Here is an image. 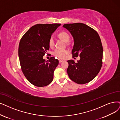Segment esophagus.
I'll return each instance as SVG.
<instances>
[{"mask_svg":"<svg viewBox=\"0 0 120 120\" xmlns=\"http://www.w3.org/2000/svg\"><path fill=\"white\" fill-rule=\"evenodd\" d=\"M63 61H64V60H59V63H62V62H63Z\"/></svg>","mask_w":120,"mask_h":120,"instance_id":"esophagus-1","label":"esophagus"}]
</instances>
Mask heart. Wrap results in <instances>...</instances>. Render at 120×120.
I'll use <instances>...</instances> for the list:
<instances>
[{
	"mask_svg": "<svg viewBox=\"0 0 120 120\" xmlns=\"http://www.w3.org/2000/svg\"><path fill=\"white\" fill-rule=\"evenodd\" d=\"M59 37L61 39L64 41L65 42H68L69 40V35L65 31H61L58 34ZM49 45L50 47H52L54 46V38L51 36L49 40ZM68 50H61V49H56L53 52L52 54L56 57H59L60 59H63L65 56L68 53Z\"/></svg>",
	"mask_w": 120,
	"mask_h": 120,
	"instance_id": "obj_1",
	"label": "heart"
}]
</instances>
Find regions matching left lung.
<instances>
[{"mask_svg": "<svg viewBox=\"0 0 120 120\" xmlns=\"http://www.w3.org/2000/svg\"><path fill=\"white\" fill-rule=\"evenodd\" d=\"M74 38L73 57L80 56L77 63L69 60L67 72L71 80L84 84L94 79L102 65L103 48L100 37L94 29L83 23L64 24Z\"/></svg>", "mask_w": 120, "mask_h": 120, "instance_id": "obj_1", "label": "left lung"}]
</instances>
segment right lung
Here are the masks:
<instances>
[{
	"label": "right lung",
	"mask_w": 120,
	"mask_h": 120,
	"mask_svg": "<svg viewBox=\"0 0 120 120\" xmlns=\"http://www.w3.org/2000/svg\"><path fill=\"white\" fill-rule=\"evenodd\" d=\"M60 25L37 24L25 33L20 41L18 54L22 72L26 79L36 87H45L53 80L59 60L52 56L46 61L43 56L49 50V38Z\"/></svg>",
	"instance_id": "add662e5"
}]
</instances>
